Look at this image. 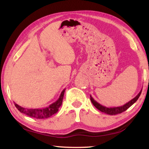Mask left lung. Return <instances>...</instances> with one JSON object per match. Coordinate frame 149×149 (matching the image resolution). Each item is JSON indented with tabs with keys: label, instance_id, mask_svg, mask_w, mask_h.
Here are the masks:
<instances>
[{
	"label": "left lung",
	"instance_id": "obj_1",
	"mask_svg": "<svg viewBox=\"0 0 149 149\" xmlns=\"http://www.w3.org/2000/svg\"><path fill=\"white\" fill-rule=\"evenodd\" d=\"M141 92H142V89L140 91V92L138 93V95L136 96L135 98H133V99L130 100L128 102L125 103V104H123V106H120V107H117L108 108V107H104V106H102L100 104H99V102L96 101V100L92 97L91 95H90V99H91V101L92 102L93 104L94 105L98 110H99L100 112H104L105 114H107L109 115H116V114H120V113L124 112V111L128 109L131 106H132L133 104H134V103L137 101V99H139V97H140Z\"/></svg>",
	"mask_w": 149,
	"mask_h": 149
}]
</instances>
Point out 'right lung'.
I'll return each instance as SVG.
<instances>
[{"label": "right lung", "mask_w": 149, "mask_h": 149, "mask_svg": "<svg viewBox=\"0 0 149 149\" xmlns=\"http://www.w3.org/2000/svg\"><path fill=\"white\" fill-rule=\"evenodd\" d=\"M65 89L62 91L61 94L56 101L50 104L49 107L43 108H26L22 107L17 104L16 102H14L15 107L17 108L20 112L23 113L24 114H26L29 117L35 118L37 119H45L48 118L52 115L56 114L58 111L59 108L62 104L63 98H64V92Z\"/></svg>", "instance_id": "obj_1"}]
</instances>
